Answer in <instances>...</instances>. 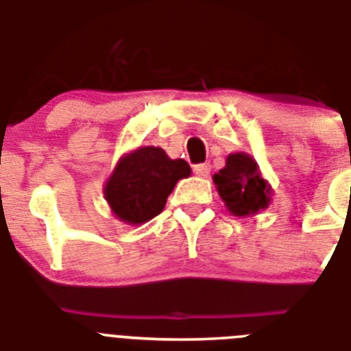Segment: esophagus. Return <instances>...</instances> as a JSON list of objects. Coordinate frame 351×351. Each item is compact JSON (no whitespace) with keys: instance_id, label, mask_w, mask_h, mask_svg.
Segmentation results:
<instances>
[{"instance_id":"1","label":"esophagus","mask_w":351,"mask_h":351,"mask_svg":"<svg viewBox=\"0 0 351 351\" xmlns=\"http://www.w3.org/2000/svg\"><path fill=\"white\" fill-rule=\"evenodd\" d=\"M210 164H196L194 166V173H196L197 176H208L210 175Z\"/></svg>"}]
</instances>
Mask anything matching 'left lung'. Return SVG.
I'll return each mask as SVG.
<instances>
[{
    "label": "left lung",
    "instance_id": "8db88e82",
    "mask_svg": "<svg viewBox=\"0 0 351 351\" xmlns=\"http://www.w3.org/2000/svg\"><path fill=\"white\" fill-rule=\"evenodd\" d=\"M213 184L226 208L237 217L254 215L270 203L272 189L247 154L228 155L226 166L213 175Z\"/></svg>",
    "mask_w": 351,
    "mask_h": 351
}]
</instances>
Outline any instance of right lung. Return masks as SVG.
I'll return each mask as SVG.
<instances>
[{"label": "right lung", "instance_id": "right-lung-1", "mask_svg": "<svg viewBox=\"0 0 351 351\" xmlns=\"http://www.w3.org/2000/svg\"><path fill=\"white\" fill-rule=\"evenodd\" d=\"M191 175L184 158H169L162 148L139 146L120 158L104 187L112 213L127 224H143L162 212L176 182Z\"/></svg>", "mask_w": 351, "mask_h": 351}]
</instances>
